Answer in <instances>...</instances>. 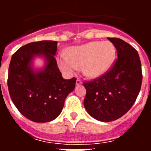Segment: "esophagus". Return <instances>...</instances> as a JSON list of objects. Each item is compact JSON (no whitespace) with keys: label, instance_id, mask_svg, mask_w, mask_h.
Instances as JSON below:
<instances>
[{"label":"esophagus","instance_id":"obj_1","mask_svg":"<svg viewBox=\"0 0 151 151\" xmlns=\"http://www.w3.org/2000/svg\"><path fill=\"white\" fill-rule=\"evenodd\" d=\"M82 81H81V80L78 79H78L76 80V85H81V84H82Z\"/></svg>","mask_w":151,"mask_h":151}]
</instances>
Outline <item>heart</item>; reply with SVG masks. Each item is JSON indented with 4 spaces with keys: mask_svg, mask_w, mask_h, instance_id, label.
<instances>
[{
    "mask_svg": "<svg viewBox=\"0 0 151 151\" xmlns=\"http://www.w3.org/2000/svg\"><path fill=\"white\" fill-rule=\"evenodd\" d=\"M60 54L57 62L60 69L67 75H72L78 68L89 78L102 76L113 66L116 59L115 46L109 41H90L82 45L73 46Z\"/></svg>",
    "mask_w": 151,
    "mask_h": 151,
    "instance_id": "1",
    "label": "heart"
}]
</instances>
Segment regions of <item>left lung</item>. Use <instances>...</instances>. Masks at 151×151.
Listing matches in <instances>:
<instances>
[{
	"mask_svg": "<svg viewBox=\"0 0 151 151\" xmlns=\"http://www.w3.org/2000/svg\"><path fill=\"white\" fill-rule=\"evenodd\" d=\"M117 50L118 59L110 71L93 82H85L84 106L89 115L101 122L122 117L135 102L142 82L138 52L123 40L107 38Z\"/></svg>",
	"mask_w": 151,
	"mask_h": 151,
	"instance_id": "8db88e82",
	"label": "left lung"
}]
</instances>
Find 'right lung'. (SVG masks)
<instances>
[{"label": "right lung", "mask_w": 151, "mask_h": 151, "mask_svg": "<svg viewBox=\"0 0 151 151\" xmlns=\"http://www.w3.org/2000/svg\"><path fill=\"white\" fill-rule=\"evenodd\" d=\"M57 41L31 42L11 57L7 85L13 104L22 115L35 122H47L60 114L64 101L75 88L76 78L64 79L54 56ZM38 57L41 68L34 66Z\"/></svg>", "instance_id": "right-lung-1"}]
</instances>
